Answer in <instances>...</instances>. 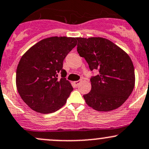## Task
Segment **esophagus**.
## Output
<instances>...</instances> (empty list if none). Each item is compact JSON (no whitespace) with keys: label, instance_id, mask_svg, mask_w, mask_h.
I'll return each mask as SVG.
<instances>
[{"label":"esophagus","instance_id":"34e87169","mask_svg":"<svg viewBox=\"0 0 149 149\" xmlns=\"http://www.w3.org/2000/svg\"><path fill=\"white\" fill-rule=\"evenodd\" d=\"M81 82V81H74V82H73V84L75 85V86H77L78 84H79Z\"/></svg>","mask_w":149,"mask_h":149}]
</instances>
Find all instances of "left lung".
Returning a JSON list of instances; mask_svg holds the SVG:
<instances>
[{
    "instance_id": "obj_1",
    "label": "left lung",
    "mask_w": 149,
    "mask_h": 149,
    "mask_svg": "<svg viewBox=\"0 0 149 149\" xmlns=\"http://www.w3.org/2000/svg\"><path fill=\"white\" fill-rule=\"evenodd\" d=\"M77 52L85 58L91 71L99 75L91 79V91L84 95L89 107L99 112H109L127 100L135 86L134 68L127 53L103 37H77Z\"/></svg>"
}]
</instances>
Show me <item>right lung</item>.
<instances>
[{
	"label": "right lung",
	"instance_id": "1",
	"mask_svg": "<svg viewBox=\"0 0 149 149\" xmlns=\"http://www.w3.org/2000/svg\"><path fill=\"white\" fill-rule=\"evenodd\" d=\"M77 45L75 37H52L31 47L22 55L16 71V87L29 107L42 114H49L66 104L73 91L63 76L65 57ZM61 76V77H62Z\"/></svg>",
	"mask_w": 149,
	"mask_h": 149
}]
</instances>
